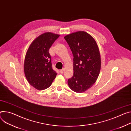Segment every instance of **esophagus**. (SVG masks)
Returning <instances> with one entry per match:
<instances>
[{
    "label": "esophagus",
    "instance_id": "34e87169",
    "mask_svg": "<svg viewBox=\"0 0 131 131\" xmlns=\"http://www.w3.org/2000/svg\"><path fill=\"white\" fill-rule=\"evenodd\" d=\"M64 70H65V68H62V69L60 70V73H61V74H63L64 72Z\"/></svg>",
    "mask_w": 131,
    "mask_h": 131
}]
</instances>
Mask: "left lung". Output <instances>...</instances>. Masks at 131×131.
Wrapping results in <instances>:
<instances>
[{
    "label": "left lung",
    "instance_id": "8db88e82",
    "mask_svg": "<svg viewBox=\"0 0 131 131\" xmlns=\"http://www.w3.org/2000/svg\"><path fill=\"white\" fill-rule=\"evenodd\" d=\"M64 39L74 56V75L68 80L69 88L82 93L96 82L101 69V56L96 41L85 31L68 34Z\"/></svg>",
    "mask_w": 131,
    "mask_h": 131
}]
</instances>
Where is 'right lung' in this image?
I'll use <instances>...</instances> for the list:
<instances>
[{
	"instance_id": "add662e5",
	"label": "right lung",
	"mask_w": 131,
	"mask_h": 131,
	"mask_svg": "<svg viewBox=\"0 0 131 131\" xmlns=\"http://www.w3.org/2000/svg\"><path fill=\"white\" fill-rule=\"evenodd\" d=\"M59 35L45 32L30 45L24 62V72L29 84L39 90L49 88L57 73L52 67L49 50Z\"/></svg>"
}]
</instances>
